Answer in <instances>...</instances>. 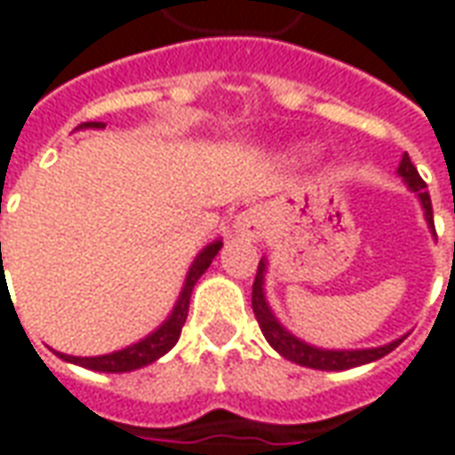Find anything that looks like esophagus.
<instances>
[{
  "label": "esophagus",
  "mask_w": 455,
  "mask_h": 455,
  "mask_svg": "<svg viewBox=\"0 0 455 455\" xmlns=\"http://www.w3.org/2000/svg\"><path fill=\"white\" fill-rule=\"evenodd\" d=\"M234 228L248 241H258L266 236L267 228V212L263 207H251L246 212H241L234 221Z\"/></svg>",
  "instance_id": "34e87169"
}]
</instances>
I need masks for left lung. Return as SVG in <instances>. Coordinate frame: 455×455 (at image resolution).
<instances>
[{"instance_id":"obj_1","label":"left lung","mask_w":455,"mask_h":455,"mask_svg":"<svg viewBox=\"0 0 455 455\" xmlns=\"http://www.w3.org/2000/svg\"><path fill=\"white\" fill-rule=\"evenodd\" d=\"M400 178L404 180V185L417 192V197L421 202V209H424V219L429 224L431 234L436 236V228H434V212H431V197L427 192V182L419 178V172L414 168V163L410 160V156L404 153L400 160ZM263 280H266V260L258 263L256 283H253V315H256L258 324H260V331L267 339V343L275 348L283 358L297 363V365H305V368H315V371H348V368H358V365H365V363H372L387 355L390 351H395L404 336L397 339V341L385 343V346H378V348H361V351H326V348H316V346H309L302 339H297L295 334H290L285 326L280 324L273 315V309L267 307L266 290H263Z\"/></svg>"}]
</instances>
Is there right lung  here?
I'll list each match as a JSON object with an SVG mask.
<instances>
[{"instance_id":"add662e5","label":"right lung","mask_w":455,"mask_h":455,"mask_svg":"<svg viewBox=\"0 0 455 455\" xmlns=\"http://www.w3.org/2000/svg\"><path fill=\"white\" fill-rule=\"evenodd\" d=\"M80 129H104L102 121H87V124H80ZM2 246V243H0ZM221 248V241H212L207 248L199 251V256L195 258V263L189 267L188 277H185V285H182V292H180L178 302L172 307L170 316L163 322V324L148 334L146 339H140L139 343L133 346H126L121 351L107 353V355H92V358H80V355H65V353H58L63 361L75 363V365H83V368H90V371H100V372H129V371H139L143 365L148 363L158 361L160 355L165 353L178 343L180 331L185 326V319H188V309H189V297H192V287L197 283L199 277L204 275V270L212 266V260L219 253Z\"/></svg>"}]
</instances>
